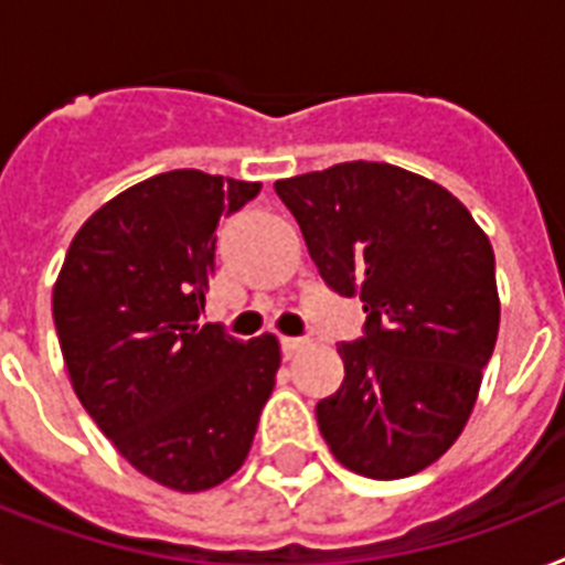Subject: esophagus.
<instances>
[{
	"mask_svg": "<svg viewBox=\"0 0 565 565\" xmlns=\"http://www.w3.org/2000/svg\"><path fill=\"white\" fill-rule=\"evenodd\" d=\"M305 345H308V340H305V337H281L284 358H292V354L299 352V349H305Z\"/></svg>",
	"mask_w": 565,
	"mask_h": 565,
	"instance_id": "1",
	"label": "esophagus"
}]
</instances>
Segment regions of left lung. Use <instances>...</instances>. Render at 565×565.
<instances>
[{"mask_svg": "<svg viewBox=\"0 0 565 565\" xmlns=\"http://www.w3.org/2000/svg\"><path fill=\"white\" fill-rule=\"evenodd\" d=\"M275 193L322 281L366 313L337 345L343 384L317 404L328 448L377 481L422 472L460 437L495 349L490 239L448 190L393 163H337Z\"/></svg>", "mask_w": 565, "mask_h": 565, "instance_id": "8db88e82", "label": "left lung"}]
</instances>
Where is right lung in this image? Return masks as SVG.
Instances as JSON below:
<instances>
[{
    "label": "right lung",
    "instance_id": "add662e5",
    "mask_svg": "<svg viewBox=\"0 0 565 565\" xmlns=\"http://www.w3.org/2000/svg\"><path fill=\"white\" fill-rule=\"evenodd\" d=\"M257 190L199 170L140 181L84 222L52 292L78 402L170 490H211L237 472L275 386V337L243 343L199 326L220 216Z\"/></svg>",
    "mask_w": 565,
    "mask_h": 565
}]
</instances>
